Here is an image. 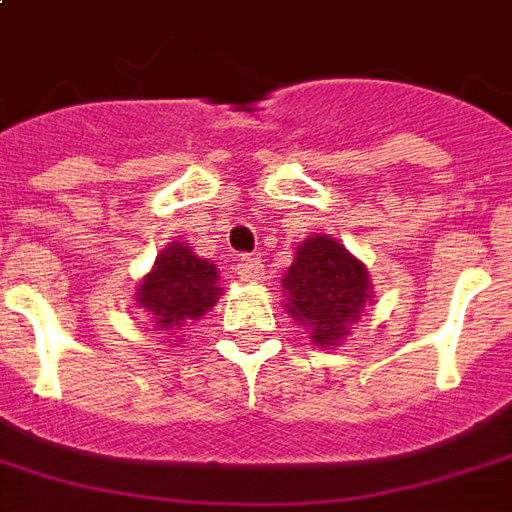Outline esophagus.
<instances>
[{
    "mask_svg": "<svg viewBox=\"0 0 512 512\" xmlns=\"http://www.w3.org/2000/svg\"><path fill=\"white\" fill-rule=\"evenodd\" d=\"M236 273H239L241 282H260L265 273V265L260 257H252V255H244L236 265Z\"/></svg>",
    "mask_w": 512,
    "mask_h": 512,
    "instance_id": "34e87169",
    "label": "esophagus"
}]
</instances>
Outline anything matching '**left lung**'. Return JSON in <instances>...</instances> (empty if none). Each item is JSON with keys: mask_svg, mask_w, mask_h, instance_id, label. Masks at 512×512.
Here are the masks:
<instances>
[{"mask_svg": "<svg viewBox=\"0 0 512 512\" xmlns=\"http://www.w3.org/2000/svg\"><path fill=\"white\" fill-rule=\"evenodd\" d=\"M284 308L327 349L351 333L370 300L368 268L330 236H311L284 273Z\"/></svg>", "mask_w": 512, "mask_h": 512, "instance_id": "1", "label": "left lung"}]
</instances>
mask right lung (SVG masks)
Masks as SVG:
<instances>
[{"mask_svg": "<svg viewBox=\"0 0 512 512\" xmlns=\"http://www.w3.org/2000/svg\"><path fill=\"white\" fill-rule=\"evenodd\" d=\"M217 279L214 263L198 257L185 244H169L139 282L136 303L150 311L155 327L179 330L204 317L217 303L222 292Z\"/></svg>", "mask_w": 512, "mask_h": 512, "instance_id": "1", "label": "right lung"}]
</instances>
